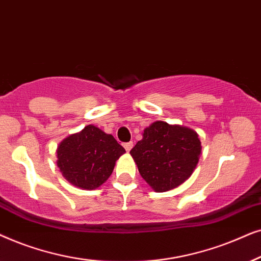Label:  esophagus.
<instances>
[{
    "label": "esophagus",
    "mask_w": 261,
    "mask_h": 261,
    "mask_svg": "<svg viewBox=\"0 0 261 261\" xmlns=\"http://www.w3.org/2000/svg\"><path fill=\"white\" fill-rule=\"evenodd\" d=\"M123 145H124L125 150H126V151H130V150H131V148L134 147V142H126V143H124Z\"/></svg>",
    "instance_id": "34e87169"
}]
</instances>
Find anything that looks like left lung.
<instances>
[{
  "mask_svg": "<svg viewBox=\"0 0 261 261\" xmlns=\"http://www.w3.org/2000/svg\"><path fill=\"white\" fill-rule=\"evenodd\" d=\"M201 152L198 134L181 125L155 121L143 131V138L130 154L138 172L155 192H166L186 181Z\"/></svg>",
  "mask_w": 261,
  "mask_h": 261,
  "instance_id": "left-lung-1",
  "label": "left lung"
}]
</instances>
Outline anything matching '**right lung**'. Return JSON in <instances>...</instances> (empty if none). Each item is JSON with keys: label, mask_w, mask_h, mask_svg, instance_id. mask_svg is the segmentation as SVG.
<instances>
[{"label": "right lung", "mask_w": 261, "mask_h": 261, "mask_svg": "<svg viewBox=\"0 0 261 261\" xmlns=\"http://www.w3.org/2000/svg\"><path fill=\"white\" fill-rule=\"evenodd\" d=\"M56 152L58 168L69 182L83 190H94L110 178L125 149L112 135L87 125L64 138Z\"/></svg>", "instance_id": "obj_1"}]
</instances>
